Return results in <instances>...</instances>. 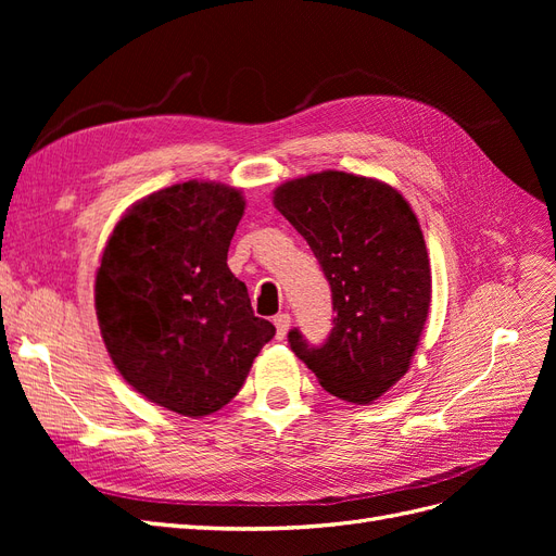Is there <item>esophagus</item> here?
Segmentation results:
<instances>
[{
  "label": "esophagus",
  "mask_w": 556,
  "mask_h": 556,
  "mask_svg": "<svg viewBox=\"0 0 556 556\" xmlns=\"http://www.w3.org/2000/svg\"><path fill=\"white\" fill-rule=\"evenodd\" d=\"M290 323H292V317H290L288 313H278V315L274 317V325H276V336H278L280 341L285 339V336H288V331H290Z\"/></svg>",
  "instance_id": "1"
}]
</instances>
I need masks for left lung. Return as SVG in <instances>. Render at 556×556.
<instances>
[{
	"label": "left lung",
	"instance_id": "8db88e82",
	"mask_svg": "<svg viewBox=\"0 0 556 556\" xmlns=\"http://www.w3.org/2000/svg\"><path fill=\"white\" fill-rule=\"evenodd\" d=\"M276 208L323 266L336 311L323 345L288 333L294 355L333 396L371 403L406 376L429 306L422 229L392 185L345 172L282 182Z\"/></svg>",
	"mask_w": 556,
	"mask_h": 556
}]
</instances>
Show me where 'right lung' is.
I'll return each instance as SVG.
<instances>
[{
    "mask_svg": "<svg viewBox=\"0 0 556 556\" xmlns=\"http://www.w3.org/2000/svg\"><path fill=\"white\" fill-rule=\"evenodd\" d=\"M243 208L227 185H172L123 215L97 268L94 308L115 368L178 415L227 406L276 336L227 266Z\"/></svg>",
    "mask_w": 556,
    "mask_h": 556,
    "instance_id": "1",
    "label": "right lung"
}]
</instances>
